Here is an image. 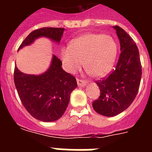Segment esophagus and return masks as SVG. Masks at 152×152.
I'll list each match as a JSON object with an SVG mask.
<instances>
[{"label":"esophagus","mask_w":152,"mask_h":152,"mask_svg":"<svg viewBox=\"0 0 152 152\" xmlns=\"http://www.w3.org/2000/svg\"><path fill=\"white\" fill-rule=\"evenodd\" d=\"M76 80H77V84H78L79 87H80V88H82V87H84V86L87 84V82L86 81H83L82 80H80V79H76Z\"/></svg>","instance_id":"esophagus-1"}]
</instances>
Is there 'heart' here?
Returning <instances> with one entry per match:
<instances>
[{"label": "heart", "instance_id": "heart-1", "mask_svg": "<svg viewBox=\"0 0 152 152\" xmlns=\"http://www.w3.org/2000/svg\"><path fill=\"white\" fill-rule=\"evenodd\" d=\"M118 54V45L107 34L88 33L73 39L61 50L64 68L70 73L76 72L82 64L96 78L106 76L112 70Z\"/></svg>", "mask_w": 152, "mask_h": 152}]
</instances>
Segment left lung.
<instances>
[{
    "label": "left lung",
    "mask_w": 152,
    "mask_h": 152,
    "mask_svg": "<svg viewBox=\"0 0 152 152\" xmlns=\"http://www.w3.org/2000/svg\"><path fill=\"white\" fill-rule=\"evenodd\" d=\"M113 27L120 42V57L113 72L97 81L100 96L92 103L95 112L106 117L118 115L132 104L139 90L142 75L136 43L121 27Z\"/></svg>",
    "instance_id": "8db88e82"
}]
</instances>
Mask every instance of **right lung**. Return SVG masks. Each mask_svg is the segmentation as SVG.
<instances>
[{
	"instance_id": "add662e5",
	"label": "right lung",
	"mask_w": 152,
	"mask_h": 152,
	"mask_svg": "<svg viewBox=\"0 0 152 152\" xmlns=\"http://www.w3.org/2000/svg\"><path fill=\"white\" fill-rule=\"evenodd\" d=\"M64 28L42 27L31 32L18 50L31 45L41 37L59 43ZM59 58L53 55L50 65L40 75H29L15 66L14 82L18 95L27 112L44 122L58 120L66 110L72 91L77 87L76 78L61 68Z\"/></svg>"
}]
</instances>
